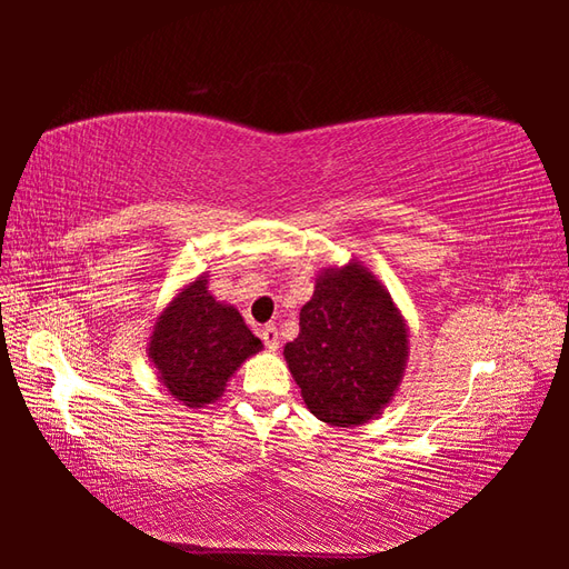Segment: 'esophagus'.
<instances>
[{
    "label": "esophagus",
    "mask_w": 569,
    "mask_h": 569,
    "mask_svg": "<svg viewBox=\"0 0 569 569\" xmlns=\"http://www.w3.org/2000/svg\"><path fill=\"white\" fill-rule=\"evenodd\" d=\"M261 340H263L266 349H271V352H276V349H278V340H281V337H278V328H276V325H266V328L261 330Z\"/></svg>",
    "instance_id": "1"
}]
</instances>
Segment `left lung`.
Returning a JSON list of instances; mask_svg holds the SVG:
<instances>
[{
	"label": "left lung",
	"instance_id": "8db88e82",
	"mask_svg": "<svg viewBox=\"0 0 569 569\" xmlns=\"http://www.w3.org/2000/svg\"><path fill=\"white\" fill-rule=\"evenodd\" d=\"M300 396L318 420L359 428L379 418L403 381L408 325L391 293L357 259L328 266L283 347Z\"/></svg>",
	"mask_w": 569,
	"mask_h": 569
}]
</instances>
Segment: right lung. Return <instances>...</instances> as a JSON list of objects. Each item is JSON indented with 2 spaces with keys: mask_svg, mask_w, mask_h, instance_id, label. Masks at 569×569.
Masks as SVG:
<instances>
[{
  "mask_svg": "<svg viewBox=\"0 0 569 569\" xmlns=\"http://www.w3.org/2000/svg\"><path fill=\"white\" fill-rule=\"evenodd\" d=\"M261 349L239 310L208 291V273L192 278L168 300L147 340L156 377L188 408L220 401L227 381Z\"/></svg>",
  "mask_w": 569,
  "mask_h": 569,
  "instance_id": "obj_1",
  "label": "right lung"
}]
</instances>
